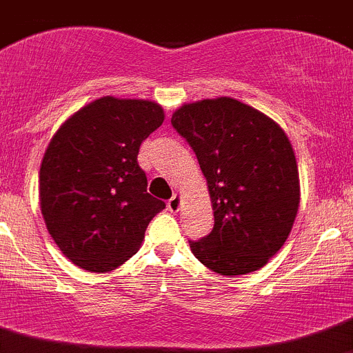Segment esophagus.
Listing matches in <instances>:
<instances>
[{
  "mask_svg": "<svg viewBox=\"0 0 353 353\" xmlns=\"http://www.w3.org/2000/svg\"><path fill=\"white\" fill-rule=\"evenodd\" d=\"M167 208H169L170 212H179V208H181V198L177 196V194H174V196L170 198L169 201H167Z\"/></svg>",
  "mask_w": 353,
  "mask_h": 353,
  "instance_id": "1",
  "label": "esophagus"
}]
</instances>
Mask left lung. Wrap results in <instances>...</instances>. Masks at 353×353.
Segmentation results:
<instances>
[{"label":"left lung","mask_w":353,"mask_h":353,"mask_svg":"<svg viewBox=\"0 0 353 353\" xmlns=\"http://www.w3.org/2000/svg\"><path fill=\"white\" fill-rule=\"evenodd\" d=\"M170 124L196 155L214 207V229L190 241L191 252L221 276L263 268L299 212V167L288 136L232 98L183 105Z\"/></svg>","instance_id":"left-lung-1"}]
</instances>
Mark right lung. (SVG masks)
<instances>
[{
  "instance_id": "add662e5",
  "label": "right lung",
  "mask_w": 353,
  "mask_h": 353,
  "mask_svg": "<svg viewBox=\"0 0 353 353\" xmlns=\"http://www.w3.org/2000/svg\"><path fill=\"white\" fill-rule=\"evenodd\" d=\"M163 122L160 105L105 97L75 112L53 136L39 172L51 238L81 269L108 272L138 252L165 208L146 191L141 143Z\"/></svg>"
}]
</instances>
